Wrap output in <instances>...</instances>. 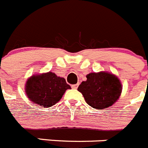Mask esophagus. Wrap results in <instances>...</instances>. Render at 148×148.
<instances>
[{"label":"esophagus","instance_id":"esophagus-1","mask_svg":"<svg viewBox=\"0 0 148 148\" xmlns=\"http://www.w3.org/2000/svg\"><path fill=\"white\" fill-rule=\"evenodd\" d=\"M78 86H79V84H78V83H77V84L72 85V86H71V88H74V89H77V88H78Z\"/></svg>","mask_w":148,"mask_h":148}]
</instances>
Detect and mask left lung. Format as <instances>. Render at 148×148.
I'll return each mask as SVG.
<instances>
[{
	"label": "left lung",
	"instance_id": "1",
	"mask_svg": "<svg viewBox=\"0 0 148 148\" xmlns=\"http://www.w3.org/2000/svg\"><path fill=\"white\" fill-rule=\"evenodd\" d=\"M86 81H83L77 90L81 92L86 102L97 110L106 109L114 104L120 97L121 83L116 76L101 71L90 73Z\"/></svg>",
	"mask_w": 148,
	"mask_h": 148
}]
</instances>
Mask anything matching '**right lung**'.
<instances>
[{"instance_id":"add662e5","label":"right lung","mask_w":148,"mask_h":148,"mask_svg":"<svg viewBox=\"0 0 148 148\" xmlns=\"http://www.w3.org/2000/svg\"><path fill=\"white\" fill-rule=\"evenodd\" d=\"M69 88L71 86L63 77H57L51 71L33 75L25 85V92L28 98L44 107H51L60 101Z\"/></svg>"}]
</instances>
